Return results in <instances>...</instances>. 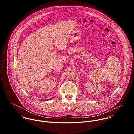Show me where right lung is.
<instances>
[{"mask_svg":"<svg viewBox=\"0 0 134 134\" xmlns=\"http://www.w3.org/2000/svg\"><path fill=\"white\" fill-rule=\"evenodd\" d=\"M51 99H48V100H51Z\"/></svg>","mask_w":134,"mask_h":134,"instance_id":"add662e5","label":"right lung"}]
</instances>
